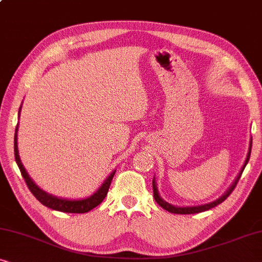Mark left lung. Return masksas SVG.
Listing matches in <instances>:
<instances>
[{"instance_id": "1", "label": "left lung", "mask_w": 262, "mask_h": 262, "mask_svg": "<svg viewBox=\"0 0 262 262\" xmlns=\"http://www.w3.org/2000/svg\"><path fill=\"white\" fill-rule=\"evenodd\" d=\"M250 150H252V140H250V147H249V152H248V156H247L246 163H245V165H243V167H242V169H241L240 174H238L237 179L235 180V183L233 184V185H231L230 189L227 191V193H226V194H223V196L221 197L220 200H217V201H215V202H212V203L204 204V205H200V206H186V208H178V206H173V205L168 204V203H166V202H164L163 200H161L160 196H159V193H158V189H157L156 182H154V179H153V196H154V200H156L157 203L159 204V205H160L161 208H163V209L167 210V211L172 212V213H180V215H187V213H189V215H190V213H198V212H203V211H206V210H209V209H212V208H215L216 205H219V204L222 203V202L226 201L227 198L230 196V193L233 192L235 187H236V185H237V182H238V180H240V177L242 176V172H243V169H245V167H246L247 163H248V161H249V157H250Z\"/></svg>"}]
</instances>
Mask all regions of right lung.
I'll use <instances>...</instances> for the list:
<instances>
[{
    "mask_svg": "<svg viewBox=\"0 0 262 262\" xmlns=\"http://www.w3.org/2000/svg\"><path fill=\"white\" fill-rule=\"evenodd\" d=\"M17 130V127H16ZM16 130H15V138H14V154H15V161L17 164V166L20 168V172L22 177H24L26 185L28 186V189L31 192L33 193L36 200H38L40 203L43 204L47 208L57 210V211H61V212H69V213H84L90 211L94 208H96L98 204H101L103 200H104L106 193H108L109 186L112 184L113 177L115 174V171H114L112 174L108 177V179L103 183V185L99 187V190L96 192L93 196L86 198V200H82V201H69V200H61V198H57L52 196V194L46 193L45 191L40 190L38 186L33 183V180L29 178V176L26 172V169L24 167V165L21 164L20 157H19V150H17V142H16Z\"/></svg>",
    "mask_w": 262,
    "mask_h": 262,
    "instance_id": "add662e5",
    "label": "right lung"
}]
</instances>
